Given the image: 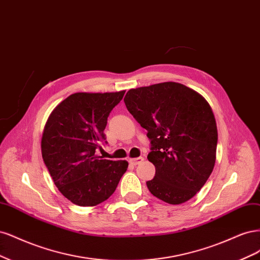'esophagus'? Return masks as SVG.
I'll use <instances>...</instances> for the list:
<instances>
[{
	"instance_id": "esophagus-1",
	"label": "esophagus",
	"mask_w": 260,
	"mask_h": 260,
	"mask_svg": "<svg viewBox=\"0 0 260 260\" xmlns=\"http://www.w3.org/2000/svg\"><path fill=\"white\" fill-rule=\"evenodd\" d=\"M144 161V157L142 156H138V157H134V158H129V163L133 165H137L139 163H141Z\"/></svg>"
}]
</instances>
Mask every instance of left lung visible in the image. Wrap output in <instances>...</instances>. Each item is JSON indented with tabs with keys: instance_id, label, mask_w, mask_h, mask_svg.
<instances>
[{
	"instance_id": "left-lung-1",
	"label": "left lung",
	"mask_w": 260,
	"mask_h": 260,
	"mask_svg": "<svg viewBox=\"0 0 260 260\" xmlns=\"http://www.w3.org/2000/svg\"><path fill=\"white\" fill-rule=\"evenodd\" d=\"M127 110L150 140L155 166L151 193L169 204L193 198L212 174L218 134L211 107L197 91L175 82L129 89Z\"/></svg>"
}]
</instances>
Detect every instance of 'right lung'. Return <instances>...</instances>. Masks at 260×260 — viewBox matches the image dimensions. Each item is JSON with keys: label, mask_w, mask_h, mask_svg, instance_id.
I'll return each instance as SVG.
<instances>
[{"label": "right lung", "mask_w": 260, "mask_h": 260, "mask_svg": "<svg viewBox=\"0 0 260 260\" xmlns=\"http://www.w3.org/2000/svg\"><path fill=\"white\" fill-rule=\"evenodd\" d=\"M125 90L116 93H75L58 105L46 122L42 156L63 197L75 205L95 206L112 196L126 161L97 155L106 145L108 116Z\"/></svg>", "instance_id": "obj_1"}]
</instances>
